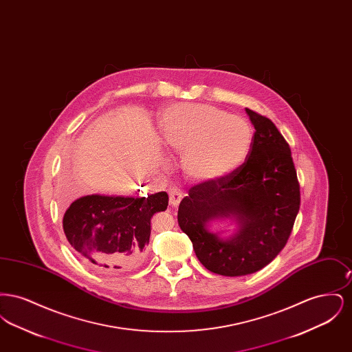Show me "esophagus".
Wrapping results in <instances>:
<instances>
[{"label": "esophagus", "mask_w": 352, "mask_h": 352, "mask_svg": "<svg viewBox=\"0 0 352 352\" xmlns=\"http://www.w3.org/2000/svg\"><path fill=\"white\" fill-rule=\"evenodd\" d=\"M182 197H184V194H182L181 190H178V188H171V190H170V206L177 207V206L179 204L181 199H182Z\"/></svg>", "instance_id": "esophagus-1"}]
</instances>
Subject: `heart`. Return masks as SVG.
Returning a JSON list of instances; mask_svg holds the SVG:
<instances>
[{"mask_svg":"<svg viewBox=\"0 0 352 352\" xmlns=\"http://www.w3.org/2000/svg\"><path fill=\"white\" fill-rule=\"evenodd\" d=\"M160 128L166 145L182 154L184 175L198 182L232 174L245 162L253 144V128L245 118L210 104L171 105Z\"/></svg>","mask_w":352,"mask_h":352,"instance_id":"heart-1","label":"heart"}]
</instances>
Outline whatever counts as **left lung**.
Here are the masks:
<instances>
[{
  "mask_svg": "<svg viewBox=\"0 0 352 352\" xmlns=\"http://www.w3.org/2000/svg\"><path fill=\"white\" fill-rule=\"evenodd\" d=\"M256 132L247 161L232 174L190 188L178 224L203 267L228 277L252 274L284 248L300 211V184L292 151L276 125L245 108ZM230 219L231 235L209 230Z\"/></svg>",
  "mask_w": 352,
  "mask_h": 352,
  "instance_id": "left-lung-1",
  "label": "left lung"
}]
</instances>
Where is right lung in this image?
Listing matches in <instances>:
<instances>
[{"label": "right lung", "instance_id": "add662e5", "mask_svg": "<svg viewBox=\"0 0 352 352\" xmlns=\"http://www.w3.org/2000/svg\"><path fill=\"white\" fill-rule=\"evenodd\" d=\"M168 204L165 191L148 197L85 195L66 210L63 231L71 247L94 268L126 272L144 261L151 219L165 211Z\"/></svg>", "mask_w": 352, "mask_h": 352}]
</instances>
